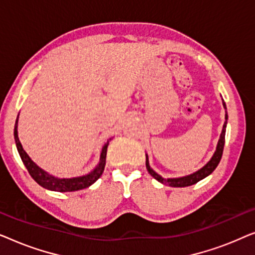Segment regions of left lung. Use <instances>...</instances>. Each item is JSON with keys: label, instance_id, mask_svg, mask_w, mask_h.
<instances>
[{"label": "left lung", "instance_id": "left-lung-1", "mask_svg": "<svg viewBox=\"0 0 255 255\" xmlns=\"http://www.w3.org/2000/svg\"><path fill=\"white\" fill-rule=\"evenodd\" d=\"M223 107H224V109L226 110V106H225L224 101H223ZM226 124H228V113L225 111V122H224V125H223L221 137H219V140L217 142V147H216L214 155L211 156V159L209 160V161L205 163L202 168L196 170L195 173L189 174V175H186V176L169 177V179H165V177L159 175L158 173H155L154 170L151 168V166H149V162H148V155L146 154V168H147L148 173L151 174V175L154 177L156 181H159V182H161L163 184H168L169 187H176V188L191 186V184H195V183H197L198 181L203 180L204 177L209 176L212 172H214V170L216 169V167L218 166L219 161H221L223 149H224V144H225Z\"/></svg>", "mask_w": 255, "mask_h": 255}]
</instances>
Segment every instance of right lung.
<instances>
[{"label": "right lung", "mask_w": 255, "mask_h": 255, "mask_svg": "<svg viewBox=\"0 0 255 255\" xmlns=\"http://www.w3.org/2000/svg\"><path fill=\"white\" fill-rule=\"evenodd\" d=\"M19 116V115H18ZM18 116H17L15 128H13V137H15V142L17 151L19 153L20 159L24 163V166L26 167L27 172L31 175V177L36 181V182L41 186L45 189L52 190V191H59V193H67V191H76L85 189L92 186L93 183H95L97 179H100V176L102 175L104 167H106V159H107V149L108 145L111 138L107 140L106 144L102 147V152H101L100 161L97 163V166L94 168L92 172L82 176H75V177H58L52 175V174L47 173L46 170L40 168L36 162L32 161L27 153L24 151L22 144H20L19 138H18V132H17V127H18Z\"/></svg>", "instance_id": "add662e5"}]
</instances>
